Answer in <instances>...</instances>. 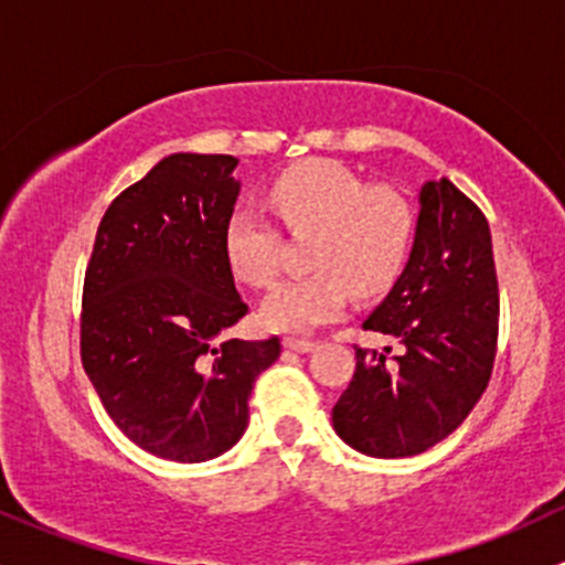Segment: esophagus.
I'll return each instance as SVG.
<instances>
[{
	"mask_svg": "<svg viewBox=\"0 0 565 565\" xmlns=\"http://www.w3.org/2000/svg\"><path fill=\"white\" fill-rule=\"evenodd\" d=\"M313 347H317V343H313V341H302V338H284V349H289V352L306 354V352H311Z\"/></svg>",
	"mask_w": 565,
	"mask_h": 565,
	"instance_id": "esophagus-1",
	"label": "esophagus"
}]
</instances>
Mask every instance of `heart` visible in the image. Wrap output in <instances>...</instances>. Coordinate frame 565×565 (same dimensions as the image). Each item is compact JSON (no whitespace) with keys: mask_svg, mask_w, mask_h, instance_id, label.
<instances>
[{"mask_svg":"<svg viewBox=\"0 0 565 565\" xmlns=\"http://www.w3.org/2000/svg\"><path fill=\"white\" fill-rule=\"evenodd\" d=\"M289 230H313V273L278 281L259 302L257 322L273 332H308L341 317L349 295L371 298L397 281L417 237V213L392 186H367L335 159L292 164L267 192ZM230 273L267 287L278 267V233L248 207L230 213L222 235Z\"/></svg>","mask_w":565,"mask_h":565,"instance_id":"heart-1","label":"heart"}]
</instances>
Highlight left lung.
Returning a JSON list of instances; mask_svg holds the SVG:
<instances>
[{
    "mask_svg": "<svg viewBox=\"0 0 565 565\" xmlns=\"http://www.w3.org/2000/svg\"><path fill=\"white\" fill-rule=\"evenodd\" d=\"M362 328L403 349L395 365L358 349L352 382L332 406L335 433L367 457L436 447L482 397L498 341L490 224L449 178L419 189L408 263Z\"/></svg>",
    "mask_w": 565,
    "mask_h": 565,
    "instance_id": "left-lung-1",
    "label": "left lung"
}]
</instances>
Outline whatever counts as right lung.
I'll return each mask as SVG.
<instances>
[{
    "instance_id": "right-lung-1",
    "label": "right lung",
    "mask_w": 565,
    "mask_h": 565,
    "mask_svg": "<svg viewBox=\"0 0 565 565\" xmlns=\"http://www.w3.org/2000/svg\"><path fill=\"white\" fill-rule=\"evenodd\" d=\"M227 153H170L105 211L83 281L81 360L118 430L205 462L235 447L278 338L222 341L248 306L222 235L241 181Z\"/></svg>"
}]
</instances>
